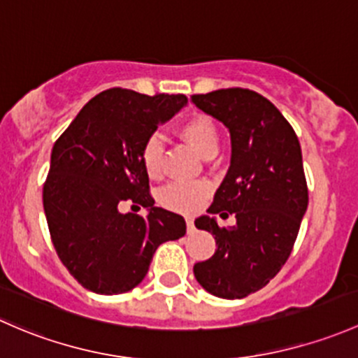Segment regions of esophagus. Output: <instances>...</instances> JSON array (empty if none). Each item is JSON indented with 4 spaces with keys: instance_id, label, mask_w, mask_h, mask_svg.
<instances>
[{
    "instance_id": "esophagus-1",
    "label": "esophagus",
    "mask_w": 358,
    "mask_h": 358,
    "mask_svg": "<svg viewBox=\"0 0 358 358\" xmlns=\"http://www.w3.org/2000/svg\"><path fill=\"white\" fill-rule=\"evenodd\" d=\"M186 227H187V234H193L194 231H196V227H194L193 217H186Z\"/></svg>"
}]
</instances>
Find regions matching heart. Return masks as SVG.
I'll return each instance as SVG.
<instances>
[{
    "mask_svg": "<svg viewBox=\"0 0 358 358\" xmlns=\"http://www.w3.org/2000/svg\"><path fill=\"white\" fill-rule=\"evenodd\" d=\"M178 134L201 158H212L219 152L220 134L215 122L203 113H193L179 124ZM162 158L164 145L158 136H150L141 148V164L150 179L162 176ZM208 196V186L205 184L174 182L164 187L160 193V203L176 212H194L203 205Z\"/></svg>",
    "mask_w": 358,
    "mask_h": 358,
    "instance_id": "1",
    "label": "heart"
}]
</instances>
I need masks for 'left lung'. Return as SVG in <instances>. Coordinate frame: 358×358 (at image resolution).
Segmentation results:
<instances>
[{
    "label": "left lung",
    "instance_id": "8db88e82",
    "mask_svg": "<svg viewBox=\"0 0 358 358\" xmlns=\"http://www.w3.org/2000/svg\"><path fill=\"white\" fill-rule=\"evenodd\" d=\"M191 101L231 132V167L208 213L236 215L226 229L213 217L194 220L215 236L217 250L194 264L208 293L236 300L264 288L288 260L308 205V187L296 134L282 113L243 87L193 94Z\"/></svg>",
    "mask_w": 358,
    "mask_h": 358
}]
</instances>
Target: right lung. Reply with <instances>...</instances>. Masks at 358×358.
<instances>
[{
	"instance_id": "1",
	"label": "right lung",
	"mask_w": 358,
	"mask_h": 358,
	"mask_svg": "<svg viewBox=\"0 0 358 358\" xmlns=\"http://www.w3.org/2000/svg\"><path fill=\"white\" fill-rule=\"evenodd\" d=\"M187 103L184 94L112 87L83 106L57 139L43 205L58 259L84 288L119 294L145 279L153 253L186 234L178 213L155 206L141 148ZM132 201L149 215L120 214Z\"/></svg>"
}]
</instances>
